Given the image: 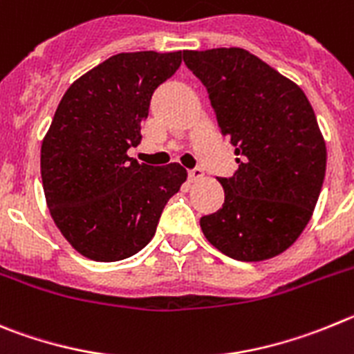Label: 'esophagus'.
Masks as SVG:
<instances>
[{"mask_svg":"<svg viewBox=\"0 0 354 354\" xmlns=\"http://www.w3.org/2000/svg\"><path fill=\"white\" fill-rule=\"evenodd\" d=\"M189 178H190V181L203 180V178H205V171L199 169V167H196V169H190L189 171Z\"/></svg>","mask_w":354,"mask_h":354,"instance_id":"obj_1","label":"esophagus"}]
</instances>
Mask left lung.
<instances>
[{"instance_id":"obj_1","label":"left lung","mask_w":354,"mask_h":354,"mask_svg":"<svg viewBox=\"0 0 354 354\" xmlns=\"http://www.w3.org/2000/svg\"><path fill=\"white\" fill-rule=\"evenodd\" d=\"M208 90L238 171L218 178L224 205L201 216L206 240L238 261H264L291 247L316 208L326 145L301 88L240 47L183 53Z\"/></svg>"}]
</instances>
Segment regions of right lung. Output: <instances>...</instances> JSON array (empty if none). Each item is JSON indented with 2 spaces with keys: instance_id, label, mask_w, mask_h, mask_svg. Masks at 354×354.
<instances>
[{
  "instance_id": "obj_1",
  "label": "right lung",
  "mask_w": 354,
  "mask_h": 354,
  "mask_svg": "<svg viewBox=\"0 0 354 354\" xmlns=\"http://www.w3.org/2000/svg\"><path fill=\"white\" fill-rule=\"evenodd\" d=\"M181 65L178 53H120L63 95L40 149L54 224L81 256L113 263L155 236L167 201L187 180L180 164H139L127 155L158 86Z\"/></svg>"
}]
</instances>
